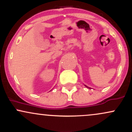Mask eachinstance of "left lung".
I'll return each instance as SVG.
<instances>
[{
	"mask_svg": "<svg viewBox=\"0 0 132 132\" xmlns=\"http://www.w3.org/2000/svg\"><path fill=\"white\" fill-rule=\"evenodd\" d=\"M85 86H86V87H87V88H89V89H90V87H87V86H86V85H85Z\"/></svg>",
	"mask_w": 132,
	"mask_h": 132,
	"instance_id": "obj_1",
	"label": "left lung"
}]
</instances>
